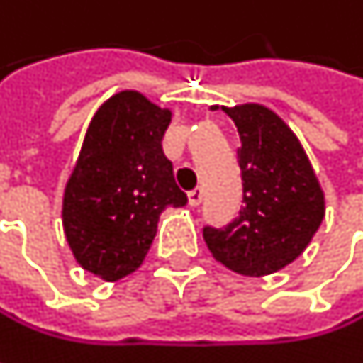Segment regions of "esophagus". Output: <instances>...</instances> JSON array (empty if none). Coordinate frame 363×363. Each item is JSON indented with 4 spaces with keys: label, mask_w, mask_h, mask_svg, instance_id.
Wrapping results in <instances>:
<instances>
[{
    "label": "esophagus",
    "mask_w": 363,
    "mask_h": 363,
    "mask_svg": "<svg viewBox=\"0 0 363 363\" xmlns=\"http://www.w3.org/2000/svg\"><path fill=\"white\" fill-rule=\"evenodd\" d=\"M186 199H189V206H191V208L199 206V201H201V189L197 186V189L189 191V193H186Z\"/></svg>",
    "instance_id": "esophagus-1"
}]
</instances>
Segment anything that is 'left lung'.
<instances>
[{"label":"left lung","mask_w":363,"mask_h":363,"mask_svg":"<svg viewBox=\"0 0 363 363\" xmlns=\"http://www.w3.org/2000/svg\"><path fill=\"white\" fill-rule=\"evenodd\" d=\"M240 134L242 208L225 227H203L212 256L260 277L298 258L324 220V191L294 132L267 107L227 109Z\"/></svg>","instance_id":"obj_1"}]
</instances>
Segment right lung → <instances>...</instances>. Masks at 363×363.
Masks as SVG:
<instances>
[{"instance_id":"1","label":"right lung","mask_w":363,"mask_h":363,"mask_svg":"<svg viewBox=\"0 0 363 363\" xmlns=\"http://www.w3.org/2000/svg\"><path fill=\"white\" fill-rule=\"evenodd\" d=\"M170 117L138 92H119L86 132L65 189L62 225L77 262L107 281L136 271L160 214L186 203L162 149Z\"/></svg>"}]
</instances>
